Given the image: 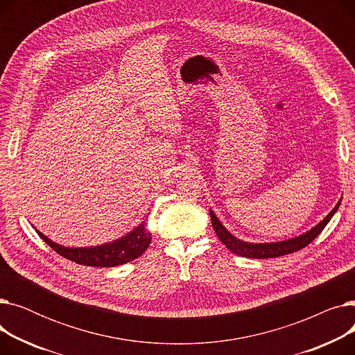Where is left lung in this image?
<instances>
[{"label": "left lung", "instance_id": "8db88e82", "mask_svg": "<svg viewBox=\"0 0 355 355\" xmlns=\"http://www.w3.org/2000/svg\"><path fill=\"white\" fill-rule=\"evenodd\" d=\"M340 202L341 201H338V204L332 209V211L321 223H318L315 227H312L309 232L297 236V237H293V239L284 240V241H275V243H248V241H241L237 237H234L230 232L226 230V227L221 225L211 210H210V217H211V225H213V229H214L217 237L230 252H233L239 256H243V257H250V259H270V257L289 254V253L297 252V250L304 249L305 246H308L311 241L316 236H318L324 230V227L328 225L329 220L335 214V211L338 210Z\"/></svg>", "mask_w": 355, "mask_h": 355}]
</instances>
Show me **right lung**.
<instances>
[{
    "mask_svg": "<svg viewBox=\"0 0 355 355\" xmlns=\"http://www.w3.org/2000/svg\"><path fill=\"white\" fill-rule=\"evenodd\" d=\"M35 232L60 256L83 266L96 268H114L128 263L130 260H135L148 249L153 239L151 233L145 229L144 221L132 232H129L126 236L112 241V243L95 248H64L54 243V241H51L39 230Z\"/></svg>",
    "mask_w": 355,
    "mask_h": 355,
    "instance_id": "obj_1",
    "label": "right lung"
}]
</instances>
